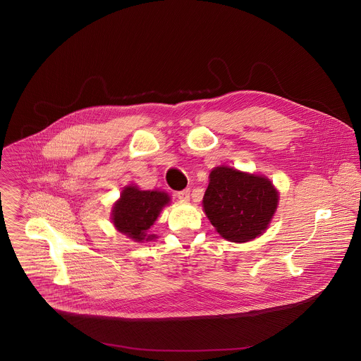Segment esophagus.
I'll use <instances>...</instances> for the list:
<instances>
[{"label": "esophagus", "instance_id": "obj_1", "mask_svg": "<svg viewBox=\"0 0 361 361\" xmlns=\"http://www.w3.org/2000/svg\"><path fill=\"white\" fill-rule=\"evenodd\" d=\"M190 192H191V191L187 188V190L178 191V192H177V197H178V200L187 202V200H190Z\"/></svg>", "mask_w": 361, "mask_h": 361}]
</instances>
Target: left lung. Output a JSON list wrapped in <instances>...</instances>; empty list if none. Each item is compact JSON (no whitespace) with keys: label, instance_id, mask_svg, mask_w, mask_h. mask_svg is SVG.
<instances>
[{"label":"left lung","instance_id":"left-lung-1","mask_svg":"<svg viewBox=\"0 0 361 361\" xmlns=\"http://www.w3.org/2000/svg\"><path fill=\"white\" fill-rule=\"evenodd\" d=\"M202 203L223 238L247 242L267 230L279 206V191L264 176L219 166L209 174Z\"/></svg>","mask_w":361,"mask_h":361}]
</instances>
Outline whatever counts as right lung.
Instances as JSON below:
<instances>
[{
  "instance_id": "obj_1",
  "label": "right lung",
  "mask_w": 361,
  "mask_h": 361,
  "mask_svg": "<svg viewBox=\"0 0 361 361\" xmlns=\"http://www.w3.org/2000/svg\"><path fill=\"white\" fill-rule=\"evenodd\" d=\"M169 202L170 197L163 191H141L135 185H127L112 209V223L118 231L135 242L155 240L157 235L148 234V230Z\"/></svg>"
}]
</instances>
